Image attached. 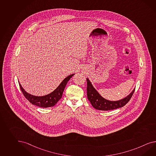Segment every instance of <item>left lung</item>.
<instances>
[{
    "label": "left lung",
    "mask_w": 156,
    "mask_h": 156,
    "mask_svg": "<svg viewBox=\"0 0 156 156\" xmlns=\"http://www.w3.org/2000/svg\"><path fill=\"white\" fill-rule=\"evenodd\" d=\"M87 81V97L92 106L97 110L108 111L114 110L118 108H122L128 103L131 98L135 89L132 91L129 95L124 98V99L117 101H110L104 99L99 93L97 92L96 89L93 88L91 83L88 79Z\"/></svg>",
    "instance_id": "8db88e82"
}]
</instances>
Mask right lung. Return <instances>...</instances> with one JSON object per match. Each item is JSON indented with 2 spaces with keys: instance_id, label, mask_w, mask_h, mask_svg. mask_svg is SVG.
<instances>
[{
  "instance_id": "add662e5",
  "label": "right lung",
  "mask_w": 156,
  "mask_h": 156,
  "mask_svg": "<svg viewBox=\"0 0 156 156\" xmlns=\"http://www.w3.org/2000/svg\"><path fill=\"white\" fill-rule=\"evenodd\" d=\"M74 75V74L67 76L64 80L61 83L59 87L52 93L46 96L42 97H37L32 96L25 92L24 89L22 88L21 85L19 83L21 90L23 93L24 97L33 105L41 108H49L54 106L58 102V101L62 98L64 88L67 84L69 80Z\"/></svg>"
}]
</instances>
